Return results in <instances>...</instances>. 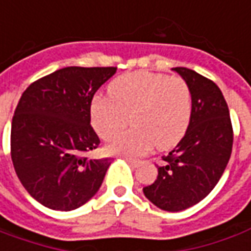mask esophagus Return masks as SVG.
Listing matches in <instances>:
<instances>
[{
    "label": "esophagus",
    "mask_w": 251,
    "mask_h": 251,
    "mask_svg": "<svg viewBox=\"0 0 251 251\" xmlns=\"http://www.w3.org/2000/svg\"><path fill=\"white\" fill-rule=\"evenodd\" d=\"M125 159L129 162V163H130L132 166H137V165L140 163L139 159H134V158H132V156H125Z\"/></svg>",
    "instance_id": "34e87169"
}]
</instances>
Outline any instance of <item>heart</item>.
Here are the masks:
<instances>
[{"label": "heart", "mask_w": 251, "mask_h": 251, "mask_svg": "<svg viewBox=\"0 0 251 251\" xmlns=\"http://www.w3.org/2000/svg\"><path fill=\"white\" fill-rule=\"evenodd\" d=\"M110 97L90 103V121L101 139L118 134L129 121L132 129L111 140V152L140 155L156 147L166 150L183 139L192 118V93L180 76L137 71L115 78Z\"/></svg>", "instance_id": "b5f03b06"}]
</instances>
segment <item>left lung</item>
Wrapping results in <instances>:
<instances>
[{"instance_id":"1","label":"left lung","mask_w":251,"mask_h":251,"mask_svg":"<svg viewBox=\"0 0 251 251\" xmlns=\"http://www.w3.org/2000/svg\"><path fill=\"white\" fill-rule=\"evenodd\" d=\"M173 70L190 85L192 118L175 150L162 156L156 180L143 188L148 201L166 211L188 209L210 194L226 170L233 143L229 110L219 86L190 68Z\"/></svg>"}]
</instances>
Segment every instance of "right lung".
Instances as JSON below:
<instances>
[{
    "mask_svg": "<svg viewBox=\"0 0 251 251\" xmlns=\"http://www.w3.org/2000/svg\"><path fill=\"white\" fill-rule=\"evenodd\" d=\"M117 67H66L32 82L12 118L11 156L20 183L41 204L74 210L103 183L110 158L89 159L100 139L90 103Z\"/></svg>",
    "mask_w": 251,
    "mask_h": 251,
    "instance_id": "obj_1",
    "label": "right lung"
}]
</instances>
